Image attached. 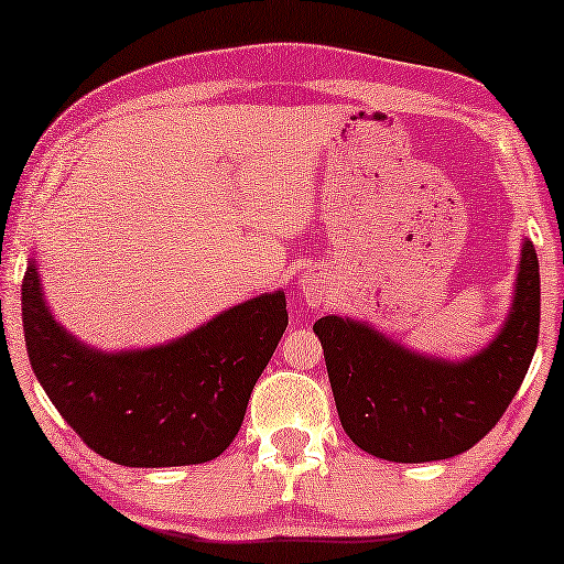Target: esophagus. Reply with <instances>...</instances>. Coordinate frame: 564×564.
<instances>
[{
	"mask_svg": "<svg viewBox=\"0 0 564 564\" xmlns=\"http://www.w3.org/2000/svg\"><path fill=\"white\" fill-rule=\"evenodd\" d=\"M300 292H303V297H305L311 305L318 303L321 295H323L321 282L313 280V276H303V280H300Z\"/></svg>",
	"mask_w": 564,
	"mask_h": 564,
	"instance_id": "34e87169",
	"label": "esophagus"
}]
</instances>
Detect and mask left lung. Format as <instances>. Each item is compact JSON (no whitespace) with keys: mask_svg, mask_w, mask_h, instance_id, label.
I'll use <instances>...</instances> for the list:
<instances>
[{"mask_svg":"<svg viewBox=\"0 0 564 564\" xmlns=\"http://www.w3.org/2000/svg\"><path fill=\"white\" fill-rule=\"evenodd\" d=\"M539 259L523 238L511 311L492 341L462 359L408 349L365 321H315L346 436L388 462L449 459L473 449L519 392L539 341Z\"/></svg>","mask_w":564,"mask_h":564,"instance_id":"1","label":"left lung"}]
</instances>
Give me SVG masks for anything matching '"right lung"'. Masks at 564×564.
Returning a JSON list of instances; mask_svg holds the SVG:
<instances>
[{
  "mask_svg": "<svg viewBox=\"0 0 564 564\" xmlns=\"http://www.w3.org/2000/svg\"><path fill=\"white\" fill-rule=\"evenodd\" d=\"M22 328L37 382L89 449L126 467H182L220 457L236 438L288 303L282 290L264 292L166 344L102 351L53 318L33 257Z\"/></svg>",
  "mask_w": 564,
  "mask_h": 564,
  "instance_id": "obj_1",
  "label": "right lung"
}]
</instances>
